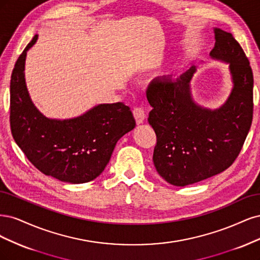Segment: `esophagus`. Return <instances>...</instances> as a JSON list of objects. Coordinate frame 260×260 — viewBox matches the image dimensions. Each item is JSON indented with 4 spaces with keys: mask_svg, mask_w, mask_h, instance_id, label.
<instances>
[{
    "mask_svg": "<svg viewBox=\"0 0 260 260\" xmlns=\"http://www.w3.org/2000/svg\"><path fill=\"white\" fill-rule=\"evenodd\" d=\"M133 113H134V118H135L137 124L144 123V121H145V119H146V113H145L144 108L136 107L135 109H134Z\"/></svg>",
    "mask_w": 260,
    "mask_h": 260,
    "instance_id": "obj_1",
    "label": "esophagus"
}]
</instances>
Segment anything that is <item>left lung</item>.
Returning a JSON list of instances; mask_svg holds the SVG:
<instances>
[{
    "mask_svg": "<svg viewBox=\"0 0 260 260\" xmlns=\"http://www.w3.org/2000/svg\"><path fill=\"white\" fill-rule=\"evenodd\" d=\"M213 59L229 63L231 94L211 110L194 103L190 82L197 67L172 79L157 77L147 98L153 108L148 122L156 135L153 163L163 179L185 187L227 170L238 157L253 120V71L241 45L229 32L215 28Z\"/></svg>",
    "mask_w": 260,
    "mask_h": 260,
    "instance_id": "left-lung-1",
    "label": "left lung"
}]
</instances>
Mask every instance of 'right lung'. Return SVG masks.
I'll list each match as a JSON object with an SVG mask.
<instances>
[{"label":"right lung","instance_id":"obj_1","mask_svg":"<svg viewBox=\"0 0 260 260\" xmlns=\"http://www.w3.org/2000/svg\"><path fill=\"white\" fill-rule=\"evenodd\" d=\"M38 36L24 48L11 79V129L16 144L44 175L84 183L102 174L118 140L135 127L129 107L100 104L80 116L48 119L33 105L24 80V62Z\"/></svg>","mask_w":260,"mask_h":260}]
</instances>
